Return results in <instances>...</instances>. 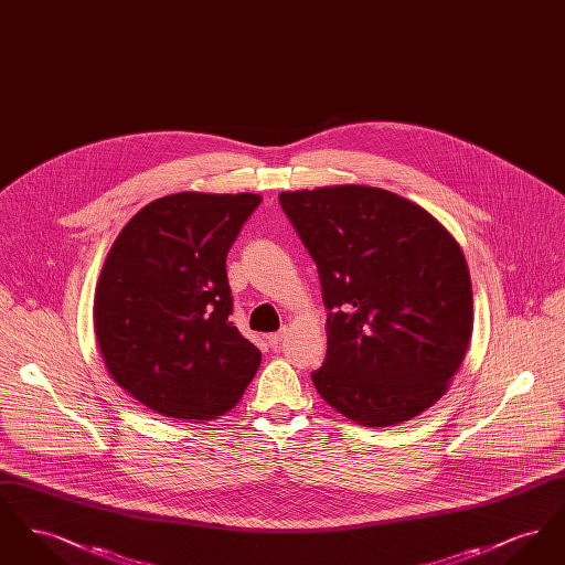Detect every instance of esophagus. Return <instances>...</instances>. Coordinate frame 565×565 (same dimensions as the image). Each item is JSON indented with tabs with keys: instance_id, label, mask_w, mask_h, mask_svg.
Wrapping results in <instances>:
<instances>
[{
	"instance_id": "1",
	"label": "esophagus",
	"mask_w": 565,
	"mask_h": 565,
	"mask_svg": "<svg viewBox=\"0 0 565 565\" xmlns=\"http://www.w3.org/2000/svg\"><path fill=\"white\" fill-rule=\"evenodd\" d=\"M284 334H286V328H284V330H279V332H273V334H267V341H269L270 348H277V345L281 343Z\"/></svg>"
}]
</instances>
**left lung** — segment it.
<instances>
[{"mask_svg":"<svg viewBox=\"0 0 565 565\" xmlns=\"http://www.w3.org/2000/svg\"><path fill=\"white\" fill-rule=\"evenodd\" d=\"M318 265L328 351L311 379L364 428L428 411L449 390L472 337V284L456 237L396 192L341 184L281 192Z\"/></svg>","mask_w":565,"mask_h":565,"instance_id":"left-lung-1","label":"left lung"}]
</instances>
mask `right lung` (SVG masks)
<instances>
[{"instance_id": "1", "label": "right lung", "mask_w": 565, "mask_h": 565, "mask_svg": "<svg viewBox=\"0 0 565 565\" xmlns=\"http://www.w3.org/2000/svg\"><path fill=\"white\" fill-rule=\"evenodd\" d=\"M252 192H178L141 207L99 273L93 322L109 376L162 417L210 422L242 401L263 353L228 320L226 254Z\"/></svg>"}]
</instances>
